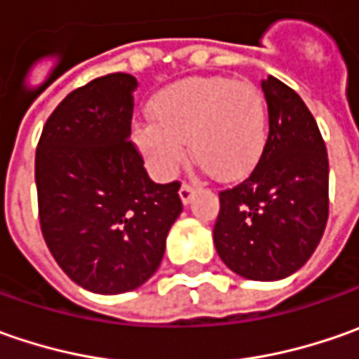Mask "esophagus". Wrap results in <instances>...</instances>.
Segmentation results:
<instances>
[{
  "mask_svg": "<svg viewBox=\"0 0 359 359\" xmlns=\"http://www.w3.org/2000/svg\"><path fill=\"white\" fill-rule=\"evenodd\" d=\"M194 191H196V189L189 186V184H182V187H180V198H182V201H184L186 205L191 201V198H194Z\"/></svg>",
  "mask_w": 359,
  "mask_h": 359,
  "instance_id": "34e87169",
  "label": "esophagus"
}]
</instances>
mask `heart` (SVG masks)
<instances>
[{
	"label": "heart",
	"mask_w": 359,
	"mask_h": 359,
	"mask_svg": "<svg viewBox=\"0 0 359 359\" xmlns=\"http://www.w3.org/2000/svg\"><path fill=\"white\" fill-rule=\"evenodd\" d=\"M154 123H140L133 140L159 177H173L194 158L217 180L238 182L257 165L268 140L264 93L250 81L189 77L151 100Z\"/></svg>",
	"instance_id": "b5f03b06"
}]
</instances>
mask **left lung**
Instances as JSON below:
<instances>
[{
  "mask_svg": "<svg viewBox=\"0 0 359 359\" xmlns=\"http://www.w3.org/2000/svg\"><path fill=\"white\" fill-rule=\"evenodd\" d=\"M269 131L264 154L241 184L219 191L214 243L231 271L276 282L302 268L327 222V151L318 123L292 88L262 81Z\"/></svg>",
  "mask_w": 359,
  "mask_h": 359,
  "instance_id": "1",
  "label": "left lung"
}]
</instances>
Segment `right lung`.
I'll list each match as a JSON object with an SVG mask.
<instances>
[{"label":"right lung","mask_w":359,"mask_h":359,"mask_svg":"<svg viewBox=\"0 0 359 359\" xmlns=\"http://www.w3.org/2000/svg\"><path fill=\"white\" fill-rule=\"evenodd\" d=\"M130 74L97 77L49 116L35 151L41 233L60 268L93 294H123L159 268L182 214L180 182L156 184L130 140Z\"/></svg>","instance_id":"obj_1"}]
</instances>
